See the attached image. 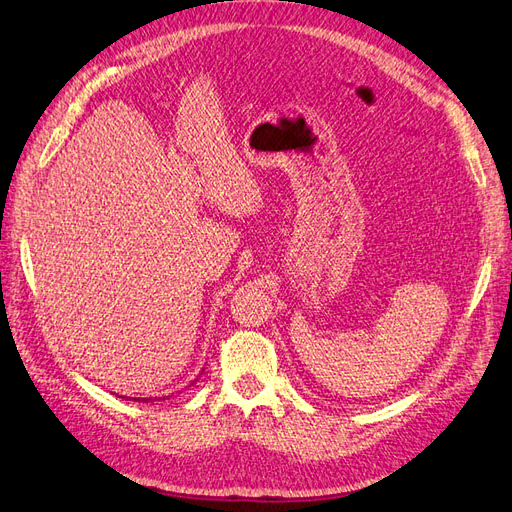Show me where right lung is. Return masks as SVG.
Listing matches in <instances>:
<instances>
[{"instance_id":"add662e5","label":"right lung","mask_w":512,"mask_h":512,"mask_svg":"<svg viewBox=\"0 0 512 512\" xmlns=\"http://www.w3.org/2000/svg\"><path fill=\"white\" fill-rule=\"evenodd\" d=\"M143 401H149V399H143Z\"/></svg>"}]
</instances>
